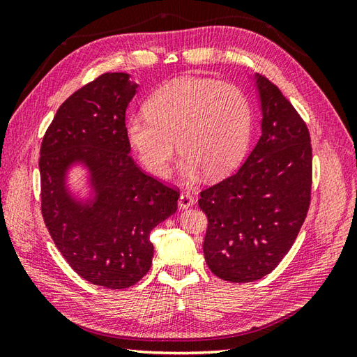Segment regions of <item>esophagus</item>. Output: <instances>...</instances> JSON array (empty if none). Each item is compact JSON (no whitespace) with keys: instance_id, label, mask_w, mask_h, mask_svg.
Wrapping results in <instances>:
<instances>
[{"instance_id":"1","label":"esophagus","mask_w":357,"mask_h":357,"mask_svg":"<svg viewBox=\"0 0 357 357\" xmlns=\"http://www.w3.org/2000/svg\"><path fill=\"white\" fill-rule=\"evenodd\" d=\"M178 202H179V207L181 208H188V207H192L193 204H195V198L188 192H183V193L179 195Z\"/></svg>"}]
</instances>
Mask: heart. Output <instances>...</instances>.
<instances>
[{
    "instance_id": "obj_1",
    "label": "heart",
    "mask_w": 357,
    "mask_h": 357,
    "mask_svg": "<svg viewBox=\"0 0 357 357\" xmlns=\"http://www.w3.org/2000/svg\"><path fill=\"white\" fill-rule=\"evenodd\" d=\"M144 112L128 121L127 138L142 165L161 178L169 174L176 141L185 178L199 170L218 178L241 161L252 133V104L231 82L172 81L149 98Z\"/></svg>"
}]
</instances>
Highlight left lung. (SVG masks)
Segmentation results:
<instances>
[{"label":"left lung","mask_w":357,"mask_h":357,"mask_svg":"<svg viewBox=\"0 0 357 357\" xmlns=\"http://www.w3.org/2000/svg\"><path fill=\"white\" fill-rule=\"evenodd\" d=\"M262 135L231 176L199 193L208 225L204 256L229 282H253L275 270L298 238L312 199L313 155L305 121L278 86L256 77Z\"/></svg>","instance_id":"left-lung-1"}]
</instances>
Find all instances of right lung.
I'll return each instance as SVG.
<instances>
[{"mask_svg":"<svg viewBox=\"0 0 357 357\" xmlns=\"http://www.w3.org/2000/svg\"><path fill=\"white\" fill-rule=\"evenodd\" d=\"M127 73H104L59 105L40 150L41 213L56 248L89 282L127 288L147 275L150 231L178 208L179 190L135 164L126 109L136 93ZM84 160L97 196L79 206L63 187V172Z\"/></svg>","mask_w":357,"mask_h":357,"instance_id":"right-lung-1","label":"right lung"}]
</instances>
